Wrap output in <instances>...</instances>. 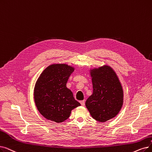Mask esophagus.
I'll use <instances>...</instances> for the list:
<instances>
[{"instance_id":"esophagus-1","label":"esophagus","mask_w":152,"mask_h":152,"mask_svg":"<svg viewBox=\"0 0 152 152\" xmlns=\"http://www.w3.org/2000/svg\"><path fill=\"white\" fill-rule=\"evenodd\" d=\"M80 103H81L82 106H84V105H85V101H81L80 102Z\"/></svg>"}]
</instances>
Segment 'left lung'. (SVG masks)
Segmentation results:
<instances>
[{
    "label": "left lung",
    "instance_id": "8db88e82",
    "mask_svg": "<svg viewBox=\"0 0 152 152\" xmlns=\"http://www.w3.org/2000/svg\"><path fill=\"white\" fill-rule=\"evenodd\" d=\"M93 92L86 106L95 120L104 122L115 117L123 104V89L114 71L108 66L91 70Z\"/></svg>",
    "mask_w": 152,
    "mask_h": 152
}]
</instances>
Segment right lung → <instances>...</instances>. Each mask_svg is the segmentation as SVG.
Masks as SVG:
<instances>
[{"label":"right lung","mask_w":152,"mask_h":152,"mask_svg":"<svg viewBox=\"0 0 152 152\" xmlns=\"http://www.w3.org/2000/svg\"><path fill=\"white\" fill-rule=\"evenodd\" d=\"M75 68L65 64H51L38 79L34 99L38 111L47 119L60 123L69 118L71 110L81 105L66 83Z\"/></svg>","instance_id":"add662e5"}]
</instances>
